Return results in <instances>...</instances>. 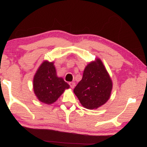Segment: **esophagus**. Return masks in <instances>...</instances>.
Returning <instances> with one entry per match:
<instances>
[{"label": "esophagus", "mask_w": 147, "mask_h": 147, "mask_svg": "<svg viewBox=\"0 0 147 147\" xmlns=\"http://www.w3.org/2000/svg\"><path fill=\"white\" fill-rule=\"evenodd\" d=\"M69 85H70V86L71 88H74L75 86V82H70V83H69Z\"/></svg>", "instance_id": "obj_1"}]
</instances>
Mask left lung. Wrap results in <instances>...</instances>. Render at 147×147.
I'll list each match as a JSON object with an SVG mask.
<instances>
[{
    "mask_svg": "<svg viewBox=\"0 0 147 147\" xmlns=\"http://www.w3.org/2000/svg\"><path fill=\"white\" fill-rule=\"evenodd\" d=\"M113 84L109 73L99 59L86 67L83 77L74 89L82 105L88 109H97L107 102Z\"/></svg>",
    "mask_w": 147,
    "mask_h": 147,
    "instance_id": "8db88e82",
    "label": "left lung"
}]
</instances>
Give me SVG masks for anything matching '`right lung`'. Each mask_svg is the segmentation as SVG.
I'll use <instances>...</instances> for the list:
<instances>
[{"instance_id": "1", "label": "right lung", "mask_w": 147, "mask_h": 147, "mask_svg": "<svg viewBox=\"0 0 147 147\" xmlns=\"http://www.w3.org/2000/svg\"><path fill=\"white\" fill-rule=\"evenodd\" d=\"M34 91L41 102L50 104L56 102L65 89L70 87L63 78L57 77L53 62L44 61L35 74Z\"/></svg>"}]
</instances>
